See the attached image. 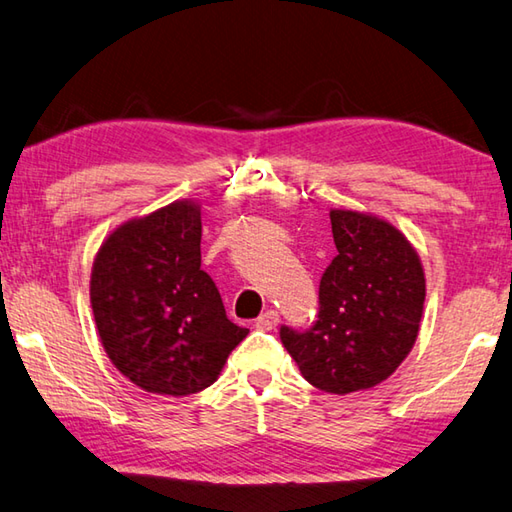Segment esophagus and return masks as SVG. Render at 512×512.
Returning a JSON list of instances; mask_svg holds the SVG:
<instances>
[{"instance_id":"obj_1","label":"esophagus","mask_w":512,"mask_h":512,"mask_svg":"<svg viewBox=\"0 0 512 512\" xmlns=\"http://www.w3.org/2000/svg\"><path fill=\"white\" fill-rule=\"evenodd\" d=\"M277 324H280V313H277L275 309H268V311H264L262 315H259L257 322H255V327L257 329H264V331H271V329L277 327Z\"/></svg>"}]
</instances>
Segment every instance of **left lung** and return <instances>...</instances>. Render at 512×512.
<instances>
[{"mask_svg": "<svg viewBox=\"0 0 512 512\" xmlns=\"http://www.w3.org/2000/svg\"><path fill=\"white\" fill-rule=\"evenodd\" d=\"M338 255L324 268L311 327L280 338L313 387L349 394L383 383L418 336L425 275L416 250L383 219L331 210Z\"/></svg>", "mask_w": 512, "mask_h": 512, "instance_id": "1", "label": "left lung"}]
</instances>
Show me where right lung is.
Here are the masks:
<instances>
[{
    "label": "right lung",
    "mask_w": 512,
    "mask_h": 512,
    "mask_svg": "<svg viewBox=\"0 0 512 512\" xmlns=\"http://www.w3.org/2000/svg\"><path fill=\"white\" fill-rule=\"evenodd\" d=\"M91 306L116 369L154 394L210 387L248 336L201 271L199 206L188 201L111 232L91 273Z\"/></svg>",
    "instance_id": "1"
}]
</instances>
